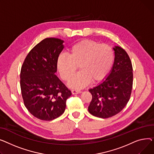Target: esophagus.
Segmentation results:
<instances>
[{
  "mask_svg": "<svg viewBox=\"0 0 154 154\" xmlns=\"http://www.w3.org/2000/svg\"><path fill=\"white\" fill-rule=\"evenodd\" d=\"M81 93V91H80V90H78V89H72L71 90V93L73 94H79Z\"/></svg>",
  "mask_w": 154,
  "mask_h": 154,
  "instance_id": "obj_1",
  "label": "esophagus"
}]
</instances>
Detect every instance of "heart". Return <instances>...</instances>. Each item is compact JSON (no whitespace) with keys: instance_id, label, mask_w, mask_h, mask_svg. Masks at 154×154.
I'll return each instance as SVG.
<instances>
[{"instance_id":"heart-1","label":"heart","mask_w":154,"mask_h":154,"mask_svg":"<svg viewBox=\"0 0 154 154\" xmlns=\"http://www.w3.org/2000/svg\"><path fill=\"white\" fill-rule=\"evenodd\" d=\"M68 55H61L57 68L61 78L68 81L77 69L80 71L68 81L69 87L80 88L103 80L107 75L114 60L112 49L107 45L98 43L91 40H81L72 46Z\"/></svg>"}]
</instances>
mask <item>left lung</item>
<instances>
[{"label": "left lung", "instance_id": "obj_1", "mask_svg": "<svg viewBox=\"0 0 154 154\" xmlns=\"http://www.w3.org/2000/svg\"><path fill=\"white\" fill-rule=\"evenodd\" d=\"M114 61L109 75L103 82L89 89L92 100L88 111L100 118H109L120 112L131 94L133 73L130 58L120 47H113Z\"/></svg>", "mask_w": 154, "mask_h": 154}]
</instances>
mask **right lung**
Listing matches in <instances>:
<instances>
[{
    "label": "right lung",
    "mask_w": 154,
    "mask_h": 154,
    "mask_svg": "<svg viewBox=\"0 0 154 154\" xmlns=\"http://www.w3.org/2000/svg\"><path fill=\"white\" fill-rule=\"evenodd\" d=\"M64 41L47 38L27 55L20 71V88L25 107L43 121L55 119L65 112L71 93L55 75Z\"/></svg>",
    "instance_id": "obj_1"
}]
</instances>
